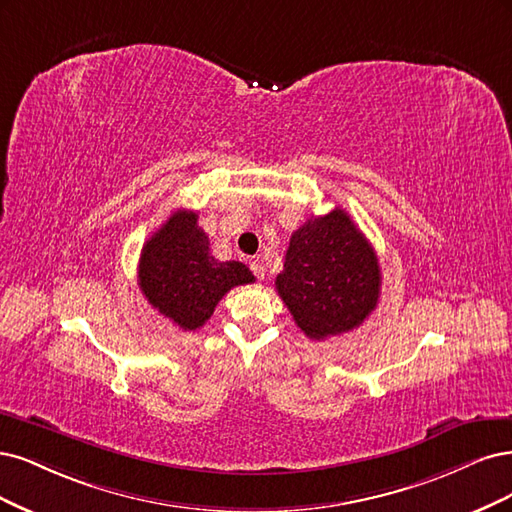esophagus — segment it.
Wrapping results in <instances>:
<instances>
[{"mask_svg": "<svg viewBox=\"0 0 512 512\" xmlns=\"http://www.w3.org/2000/svg\"><path fill=\"white\" fill-rule=\"evenodd\" d=\"M249 266H251L253 274L257 276V280H263V278H266V268H263L259 261H251V263H249Z\"/></svg>", "mask_w": 512, "mask_h": 512, "instance_id": "esophagus-1", "label": "esophagus"}]
</instances>
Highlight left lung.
Masks as SVG:
<instances>
[{
    "label": "left lung",
    "mask_w": 512,
    "mask_h": 512,
    "mask_svg": "<svg viewBox=\"0 0 512 512\" xmlns=\"http://www.w3.org/2000/svg\"><path fill=\"white\" fill-rule=\"evenodd\" d=\"M276 291L302 332L325 340L370 317L381 295V266L349 214L334 208L291 234Z\"/></svg>",
    "instance_id": "1"
}]
</instances>
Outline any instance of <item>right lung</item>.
I'll return each mask as SVG.
<instances>
[{
    "mask_svg": "<svg viewBox=\"0 0 512 512\" xmlns=\"http://www.w3.org/2000/svg\"><path fill=\"white\" fill-rule=\"evenodd\" d=\"M249 283L255 276L244 263L212 257L193 210H176L142 246L138 285L144 298L185 332L202 327L229 289Z\"/></svg>",
    "mask_w": 512,
    "mask_h": 512,
    "instance_id": "right-lung-1",
    "label": "right lung"
}]
</instances>
